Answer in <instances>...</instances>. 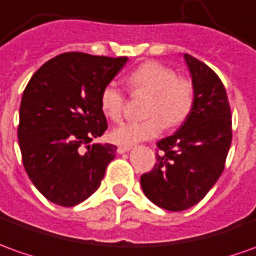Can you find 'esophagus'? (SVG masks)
Wrapping results in <instances>:
<instances>
[{
  "label": "esophagus",
  "instance_id": "34e87169",
  "mask_svg": "<svg viewBox=\"0 0 256 256\" xmlns=\"http://www.w3.org/2000/svg\"><path fill=\"white\" fill-rule=\"evenodd\" d=\"M130 149H131L130 146H120V148L117 149V152L120 153V154H122V153H126Z\"/></svg>",
  "mask_w": 256,
  "mask_h": 256
}]
</instances>
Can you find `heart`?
Masks as SVG:
<instances>
[{
	"mask_svg": "<svg viewBox=\"0 0 256 256\" xmlns=\"http://www.w3.org/2000/svg\"><path fill=\"white\" fill-rule=\"evenodd\" d=\"M132 93L149 94L145 104L148 118L138 122H125L110 132V140L121 146H131L142 140L158 136L167 126L184 122L191 114L195 90L190 79L177 76L170 66L148 61L126 76ZM125 98L114 82L107 84L100 92L98 106L106 118L120 121L124 111Z\"/></svg>",
	"mask_w": 256,
	"mask_h": 256,
	"instance_id": "obj_1",
	"label": "heart"
}]
</instances>
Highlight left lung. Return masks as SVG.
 <instances>
[{
    "mask_svg": "<svg viewBox=\"0 0 256 256\" xmlns=\"http://www.w3.org/2000/svg\"><path fill=\"white\" fill-rule=\"evenodd\" d=\"M184 60L195 102L172 136L158 142V163L140 177L145 195L162 209L181 212L205 198L224 170L232 145V111L220 78L190 54Z\"/></svg>",
    "mask_w": 256,
    "mask_h": 256,
    "instance_id": "obj_1",
    "label": "left lung"
}]
</instances>
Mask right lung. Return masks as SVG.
Returning <instances> with one entry per match:
<instances>
[{
  "mask_svg": "<svg viewBox=\"0 0 256 256\" xmlns=\"http://www.w3.org/2000/svg\"><path fill=\"white\" fill-rule=\"evenodd\" d=\"M126 57L64 52L42 65L26 86L18 140L24 170L46 198L75 206L100 186L114 145L92 144L107 130L100 92Z\"/></svg>",
  "mask_w": 256,
  "mask_h": 256,
  "instance_id": "add662e5",
  "label": "right lung"
}]
</instances>
